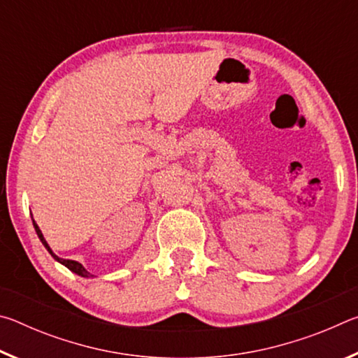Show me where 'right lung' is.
I'll return each mask as SVG.
<instances>
[{"mask_svg": "<svg viewBox=\"0 0 358 358\" xmlns=\"http://www.w3.org/2000/svg\"><path fill=\"white\" fill-rule=\"evenodd\" d=\"M33 226H34V229H36V234H38L39 240L42 241V245H44V246L47 248V251L52 254V257H53V259L58 260V262H59V264H63L64 266H68V268H69L71 271H74V273H76V275H78V276H83V278H92V276H93L92 273H90L88 270H85V266H83L82 264H78L77 260H69V259H62V257H58L57 254L50 250V246H48V243H47L45 238H44V235H42L41 229H39L38 224L34 222V220H33Z\"/></svg>", "mask_w": 358, "mask_h": 358, "instance_id": "right-lung-1", "label": "right lung"}]
</instances>
